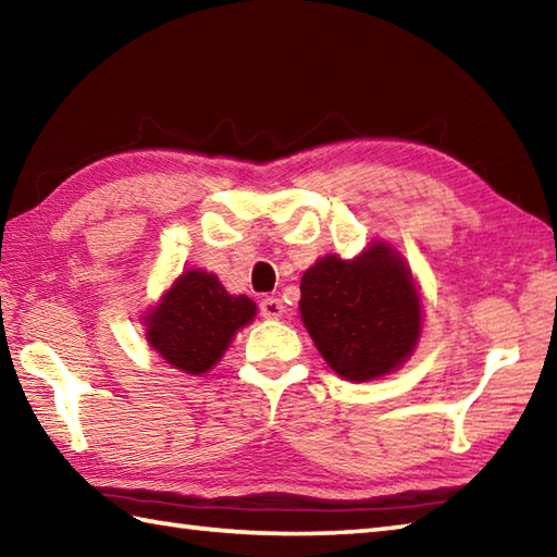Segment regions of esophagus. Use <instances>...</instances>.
Listing matches in <instances>:
<instances>
[{
    "mask_svg": "<svg viewBox=\"0 0 557 557\" xmlns=\"http://www.w3.org/2000/svg\"><path fill=\"white\" fill-rule=\"evenodd\" d=\"M258 309H260V315L270 318V321L272 318H280L282 313H285V306H282V301L277 297H265L258 304Z\"/></svg>",
    "mask_w": 557,
    "mask_h": 557,
    "instance_id": "obj_1",
    "label": "esophagus"
}]
</instances>
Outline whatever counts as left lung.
I'll return each mask as SVG.
<instances>
[{"instance_id":"8db88e82","label":"left lung","mask_w":557,"mask_h":557,"mask_svg":"<svg viewBox=\"0 0 557 557\" xmlns=\"http://www.w3.org/2000/svg\"><path fill=\"white\" fill-rule=\"evenodd\" d=\"M299 309L318 351L347 381L395 371L421 333L411 272L385 244L354 260H318L301 277Z\"/></svg>"}]
</instances>
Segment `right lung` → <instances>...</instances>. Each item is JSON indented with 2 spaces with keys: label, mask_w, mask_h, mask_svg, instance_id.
<instances>
[{
  "label": "right lung",
  "mask_w": 557,
  "mask_h": 557,
  "mask_svg": "<svg viewBox=\"0 0 557 557\" xmlns=\"http://www.w3.org/2000/svg\"><path fill=\"white\" fill-rule=\"evenodd\" d=\"M256 315L248 297H232L218 275L188 270L146 318L148 342L174 369L200 375L220 361L234 333Z\"/></svg>",
  "instance_id": "1"
}]
</instances>
